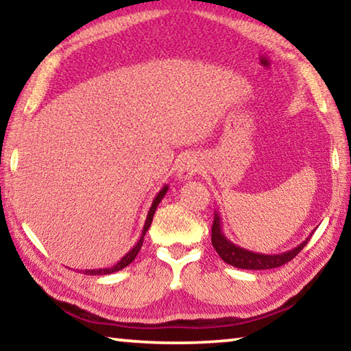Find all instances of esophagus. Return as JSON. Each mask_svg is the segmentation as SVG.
Masks as SVG:
<instances>
[{"mask_svg":"<svg viewBox=\"0 0 351 351\" xmlns=\"http://www.w3.org/2000/svg\"><path fill=\"white\" fill-rule=\"evenodd\" d=\"M199 171V162L193 154H186L178 164V178L181 181H189Z\"/></svg>","mask_w":351,"mask_h":351,"instance_id":"esophagus-1","label":"esophagus"}]
</instances>
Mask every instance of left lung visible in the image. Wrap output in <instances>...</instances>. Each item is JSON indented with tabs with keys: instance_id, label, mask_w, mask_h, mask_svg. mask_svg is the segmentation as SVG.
Wrapping results in <instances>:
<instances>
[{
	"instance_id": "obj_1",
	"label": "left lung",
	"mask_w": 351,
	"mask_h": 351,
	"mask_svg": "<svg viewBox=\"0 0 351 351\" xmlns=\"http://www.w3.org/2000/svg\"><path fill=\"white\" fill-rule=\"evenodd\" d=\"M311 235L313 232L305 241H302L299 246L283 254H258V252L247 251L245 247L234 245V243L224 235L223 226H221V217H219L218 210H215V218H213V224H212V245L215 247V251L218 252L219 257L226 261V263L232 265L235 268H240V269L258 271V269L278 268V266H282L293 260L295 255L305 247L306 243L310 241Z\"/></svg>"
}]
</instances>
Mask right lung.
<instances>
[{"label":"right lung","instance_id":"add662e5","mask_svg":"<svg viewBox=\"0 0 351 351\" xmlns=\"http://www.w3.org/2000/svg\"><path fill=\"white\" fill-rule=\"evenodd\" d=\"M169 190V186H164L161 190H159V193L154 197L153 203H152V207L150 210H148V215H147V219H145V224H144V229H142V234H141V239L138 240V243L130 249V251L123 255V257L117 261V263L114 266H111V268H99V269H85L83 272L88 276H106V274H112V272H117L125 268V266H128L132 261L136 258V255H138V252L141 251V246L142 243H144V237H145V232L148 230V228H150V224L153 221V215L154 212H156V207L158 204L161 203V199L165 197V193H167Z\"/></svg>","mask_w":351,"mask_h":351}]
</instances>
